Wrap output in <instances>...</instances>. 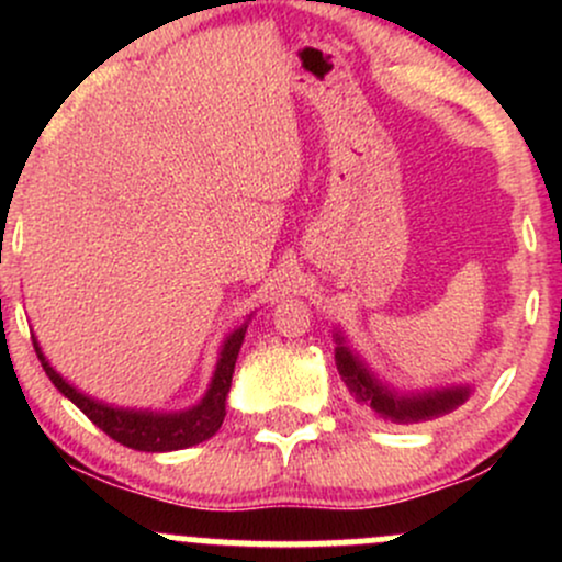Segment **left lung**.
Returning a JSON list of instances; mask_svg holds the SVG:
<instances>
[{
    "mask_svg": "<svg viewBox=\"0 0 562 562\" xmlns=\"http://www.w3.org/2000/svg\"><path fill=\"white\" fill-rule=\"evenodd\" d=\"M335 364H338L340 380L346 383V389L351 391V396L367 409L375 412L383 420L409 425V423H425L434 420V417L449 415L451 409H457L460 404L468 402L470 385H451V389H436V391H423V393H396L389 385H383L372 375L370 367H367L351 348L346 346V338L340 333H335Z\"/></svg>",
    "mask_w": 562,
    "mask_h": 562,
    "instance_id": "left-lung-1",
    "label": "left lung"
}]
</instances>
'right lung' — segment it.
Segmentation results:
<instances>
[{
  "mask_svg": "<svg viewBox=\"0 0 562 562\" xmlns=\"http://www.w3.org/2000/svg\"><path fill=\"white\" fill-rule=\"evenodd\" d=\"M245 330H248V322L227 335L222 351H218V362L214 378H211L209 391H205V396L200 398L195 406L182 412L124 409V406L97 402V398L74 389L60 372H55L53 364H49L47 357L42 353V348H38L34 335H31V338H34L38 362H42L47 378L55 383V389L79 406L83 415H87L97 428L105 430L113 441L137 451H177L195 447V443L205 441V438H211L218 428H222L224 415H227V393L232 385V372H235V362L245 340Z\"/></svg>",
  "mask_w": 562,
  "mask_h": 562,
  "instance_id": "add662e5",
  "label": "right lung"
}]
</instances>
